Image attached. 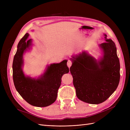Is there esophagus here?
Segmentation results:
<instances>
[{
	"label": "esophagus",
	"instance_id": "esophagus-1",
	"mask_svg": "<svg viewBox=\"0 0 130 130\" xmlns=\"http://www.w3.org/2000/svg\"><path fill=\"white\" fill-rule=\"evenodd\" d=\"M72 62L70 61V60H68V62H67V66L68 67L70 68V67L72 66Z\"/></svg>",
	"mask_w": 130,
	"mask_h": 130
}]
</instances>
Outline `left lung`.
<instances>
[{
  "instance_id": "left-lung-1",
  "label": "left lung",
  "mask_w": 130,
  "mask_h": 130,
  "mask_svg": "<svg viewBox=\"0 0 130 130\" xmlns=\"http://www.w3.org/2000/svg\"><path fill=\"white\" fill-rule=\"evenodd\" d=\"M99 45L103 56L99 61L85 52L73 56L70 72L77 97L90 104H99L115 91L120 81V62L115 42L107 39Z\"/></svg>"
}]
</instances>
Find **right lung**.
<instances>
[{
    "mask_svg": "<svg viewBox=\"0 0 130 130\" xmlns=\"http://www.w3.org/2000/svg\"><path fill=\"white\" fill-rule=\"evenodd\" d=\"M26 33L18 43L13 58V80L15 88L29 104L36 107H46L56 100L63 75L68 73L67 60L48 66L45 72L38 78L26 76L22 70L23 54L32 44V40Z\"/></svg>",
    "mask_w": 130,
    "mask_h": 130,
    "instance_id": "right-lung-1",
    "label": "right lung"
}]
</instances>
